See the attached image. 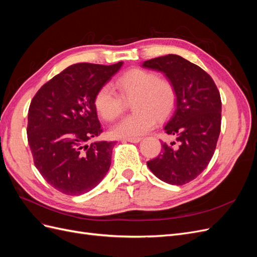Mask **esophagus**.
Segmentation results:
<instances>
[{
    "instance_id": "34e87169",
    "label": "esophagus",
    "mask_w": 257,
    "mask_h": 257,
    "mask_svg": "<svg viewBox=\"0 0 257 257\" xmlns=\"http://www.w3.org/2000/svg\"><path fill=\"white\" fill-rule=\"evenodd\" d=\"M123 142H130V143H134L137 144L142 141V137H128V138H123Z\"/></svg>"
}]
</instances>
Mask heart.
Here are the masks:
<instances>
[{
	"label": "heart",
	"instance_id": "b5f03b06",
	"mask_svg": "<svg viewBox=\"0 0 257 257\" xmlns=\"http://www.w3.org/2000/svg\"><path fill=\"white\" fill-rule=\"evenodd\" d=\"M120 96L108 84L100 87L94 96L97 113L106 121H113L124 111V100H132L134 112L123 118L111 130L115 137H137L167 119L177 105V90L174 83L143 68H133L115 79Z\"/></svg>",
	"mask_w": 257,
	"mask_h": 257
}]
</instances>
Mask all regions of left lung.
Listing matches in <instances>:
<instances>
[{
  "mask_svg": "<svg viewBox=\"0 0 257 257\" xmlns=\"http://www.w3.org/2000/svg\"><path fill=\"white\" fill-rule=\"evenodd\" d=\"M143 66L166 75L177 90V107L164 130L176 137L162 142V152L148 167L162 181L182 185L204 172L221 132L220 92L208 73L177 54L145 61Z\"/></svg>",
  "mask_w": 257,
  "mask_h": 257,
  "instance_id": "left-lung-1",
  "label": "left lung"
}]
</instances>
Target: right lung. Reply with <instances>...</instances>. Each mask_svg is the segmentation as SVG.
Instances as JSON below:
<instances>
[{"label": "right lung", "mask_w": 257, "mask_h": 257, "mask_svg": "<svg viewBox=\"0 0 257 257\" xmlns=\"http://www.w3.org/2000/svg\"><path fill=\"white\" fill-rule=\"evenodd\" d=\"M122 64H73L46 82L30 104L27 133L35 167L66 195L94 189L109 170L114 143L87 142L103 132L96 92Z\"/></svg>", "instance_id": "obj_1"}]
</instances>
